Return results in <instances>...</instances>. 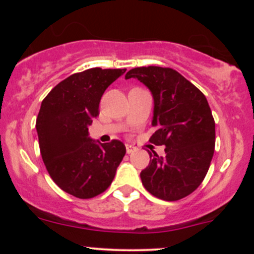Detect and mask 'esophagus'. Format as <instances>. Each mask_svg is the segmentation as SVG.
Returning <instances> with one entry per match:
<instances>
[{
  "instance_id": "1",
  "label": "esophagus",
  "mask_w": 254,
  "mask_h": 254,
  "mask_svg": "<svg viewBox=\"0 0 254 254\" xmlns=\"http://www.w3.org/2000/svg\"><path fill=\"white\" fill-rule=\"evenodd\" d=\"M135 150H136L135 147H131V145L127 144V154H132Z\"/></svg>"
}]
</instances>
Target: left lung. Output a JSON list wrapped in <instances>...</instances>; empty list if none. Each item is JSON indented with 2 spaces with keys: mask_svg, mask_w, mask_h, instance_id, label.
I'll use <instances>...</instances> for the list:
<instances>
[{
  "mask_svg": "<svg viewBox=\"0 0 254 254\" xmlns=\"http://www.w3.org/2000/svg\"><path fill=\"white\" fill-rule=\"evenodd\" d=\"M125 78H137L150 90L155 132L149 141L166 147L164 157L149 151V165L141 172L145 190L164 200L189 196L205 178L214 155L215 122L206 98L171 68H133Z\"/></svg>",
  "mask_w": 254,
  "mask_h": 254,
  "instance_id": "8db88e82",
  "label": "left lung"
}]
</instances>
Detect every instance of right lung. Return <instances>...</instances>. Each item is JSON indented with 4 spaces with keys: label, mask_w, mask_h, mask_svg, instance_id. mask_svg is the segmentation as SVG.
I'll use <instances>...</instances> for the list:
<instances>
[{
    "label": "right lung",
    "mask_w": 254,
    "mask_h": 254,
    "mask_svg": "<svg viewBox=\"0 0 254 254\" xmlns=\"http://www.w3.org/2000/svg\"><path fill=\"white\" fill-rule=\"evenodd\" d=\"M125 71L92 68L77 72L43 100L36 123L43 161L52 180L71 196L87 199L104 192L125 155L121 141L100 143L88 132L104 92Z\"/></svg>",
    "instance_id": "obj_1"
}]
</instances>
